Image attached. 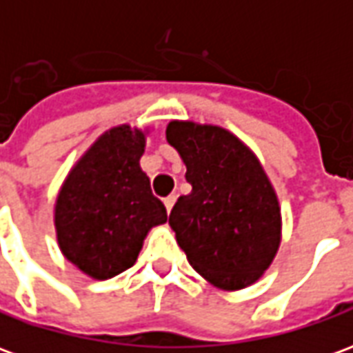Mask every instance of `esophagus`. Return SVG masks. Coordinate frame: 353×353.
Segmentation results:
<instances>
[{"mask_svg":"<svg viewBox=\"0 0 353 353\" xmlns=\"http://www.w3.org/2000/svg\"><path fill=\"white\" fill-rule=\"evenodd\" d=\"M174 204H176V196L174 194H170V196H166L164 199V206H166V212H172V208H174Z\"/></svg>","mask_w":353,"mask_h":353,"instance_id":"1","label":"esophagus"}]
</instances>
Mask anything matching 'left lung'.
<instances>
[{
    "instance_id": "8db88e82",
    "label": "left lung",
    "mask_w": 353,
    "mask_h": 353,
    "mask_svg": "<svg viewBox=\"0 0 353 353\" xmlns=\"http://www.w3.org/2000/svg\"><path fill=\"white\" fill-rule=\"evenodd\" d=\"M166 139L192 185L170 214L179 248L215 288L236 291L255 283L281 242L280 202L259 159L214 124L172 121Z\"/></svg>"
}]
</instances>
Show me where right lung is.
<instances>
[{
	"instance_id": "add662e5",
	"label": "right lung",
	"mask_w": 353,
	"mask_h": 353,
	"mask_svg": "<svg viewBox=\"0 0 353 353\" xmlns=\"http://www.w3.org/2000/svg\"><path fill=\"white\" fill-rule=\"evenodd\" d=\"M143 151V130L128 124L109 128L70 170L58 192V248L94 280L130 268L147 232L168 219L139 166Z\"/></svg>"
}]
</instances>
